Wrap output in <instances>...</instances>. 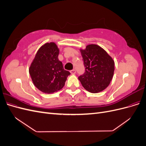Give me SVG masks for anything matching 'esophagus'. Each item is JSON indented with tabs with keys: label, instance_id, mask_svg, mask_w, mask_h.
Instances as JSON below:
<instances>
[{
	"label": "esophagus",
	"instance_id": "esophagus-1",
	"mask_svg": "<svg viewBox=\"0 0 146 146\" xmlns=\"http://www.w3.org/2000/svg\"><path fill=\"white\" fill-rule=\"evenodd\" d=\"M70 72L72 74H75L76 73V70H75V69H72V70H70Z\"/></svg>",
	"mask_w": 146,
	"mask_h": 146
}]
</instances>
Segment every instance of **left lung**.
I'll return each instance as SVG.
<instances>
[{
	"label": "left lung",
	"mask_w": 146,
	"mask_h": 146,
	"mask_svg": "<svg viewBox=\"0 0 146 146\" xmlns=\"http://www.w3.org/2000/svg\"><path fill=\"white\" fill-rule=\"evenodd\" d=\"M85 72L78 77L83 87L91 93L104 91L110 85L114 71V61L100 46L91 44L80 48Z\"/></svg>",
	"instance_id": "left-lung-1"
}]
</instances>
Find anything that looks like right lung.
Segmentation results:
<instances>
[{
    "mask_svg": "<svg viewBox=\"0 0 146 146\" xmlns=\"http://www.w3.org/2000/svg\"><path fill=\"white\" fill-rule=\"evenodd\" d=\"M59 53L55 42H46L39 48L30 65L33 85L44 93H54L62 89L70 74L64 69L58 59Z\"/></svg>",
    "mask_w": 146,
    "mask_h": 146,
    "instance_id": "right-lung-1",
    "label": "right lung"
}]
</instances>
